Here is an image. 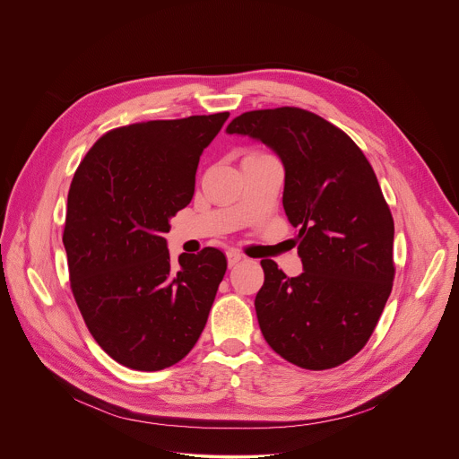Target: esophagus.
I'll return each instance as SVG.
<instances>
[{
	"label": "esophagus",
	"mask_w": 459,
	"mask_h": 459,
	"mask_svg": "<svg viewBox=\"0 0 459 459\" xmlns=\"http://www.w3.org/2000/svg\"><path fill=\"white\" fill-rule=\"evenodd\" d=\"M241 261H243V255H241L239 252H236V250H229V252H227V264H229V269L236 267L238 264H241Z\"/></svg>",
	"instance_id": "obj_1"
}]
</instances>
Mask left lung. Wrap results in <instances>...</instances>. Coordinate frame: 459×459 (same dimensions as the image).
<instances>
[{
	"mask_svg": "<svg viewBox=\"0 0 459 459\" xmlns=\"http://www.w3.org/2000/svg\"><path fill=\"white\" fill-rule=\"evenodd\" d=\"M229 134L271 147L285 167L283 207L298 229L303 273L261 259L254 307L261 334L287 361L325 370L372 336L394 281V220L361 149L336 125L298 107L250 110Z\"/></svg>",
	"mask_w": 459,
	"mask_h": 459,
	"instance_id": "1",
	"label": "left lung"
}]
</instances>
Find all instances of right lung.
<instances>
[{
    "instance_id": "right-lung-1",
    "label": "right lung",
    "mask_w": 459,
    "mask_h": 459,
    "mask_svg": "<svg viewBox=\"0 0 459 459\" xmlns=\"http://www.w3.org/2000/svg\"><path fill=\"white\" fill-rule=\"evenodd\" d=\"M227 117L112 128L73 178L63 230L71 289L92 338L128 368L178 363L205 329L225 254L207 247L172 267L163 236L190 204L200 156Z\"/></svg>"
}]
</instances>
